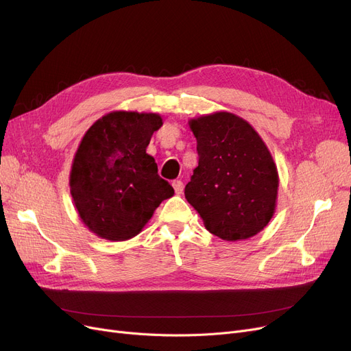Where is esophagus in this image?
<instances>
[{
  "mask_svg": "<svg viewBox=\"0 0 351 351\" xmlns=\"http://www.w3.org/2000/svg\"><path fill=\"white\" fill-rule=\"evenodd\" d=\"M173 187H174L176 194H181L182 190H184V184H182V182H181L180 180H174V181H173Z\"/></svg>",
  "mask_w": 351,
  "mask_h": 351,
  "instance_id": "34e87169",
  "label": "esophagus"
}]
</instances>
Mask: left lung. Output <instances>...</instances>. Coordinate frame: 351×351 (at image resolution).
Returning <instances> with one entry per match:
<instances>
[{
	"instance_id": "obj_1",
	"label": "left lung",
	"mask_w": 351,
	"mask_h": 351,
	"mask_svg": "<svg viewBox=\"0 0 351 351\" xmlns=\"http://www.w3.org/2000/svg\"><path fill=\"white\" fill-rule=\"evenodd\" d=\"M198 167L186 186L187 202L211 234L226 241L253 237L277 206L278 171L254 127L228 111L189 121Z\"/></svg>"
}]
</instances>
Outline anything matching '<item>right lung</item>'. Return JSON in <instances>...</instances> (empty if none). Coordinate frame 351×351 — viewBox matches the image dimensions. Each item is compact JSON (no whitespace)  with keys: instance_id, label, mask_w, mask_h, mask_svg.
Returning a JSON list of instances; mask_svg holds the SVG:
<instances>
[{"instance_id":"add662e5","label":"right lung","mask_w":351,"mask_h":351,"mask_svg":"<svg viewBox=\"0 0 351 351\" xmlns=\"http://www.w3.org/2000/svg\"><path fill=\"white\" fill-rule=\"evenodd\" d=\"M161 125L157 112L111 111L81 138L71 164L70 193L81 221L97 237H136L161 202L173 197V187L147 154Z\"/></svg>"}]
</instances>
